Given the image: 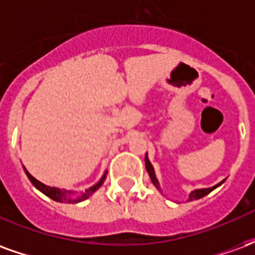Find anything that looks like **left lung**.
Instances as JSON below:
<instances>
[{
    "mask_svg": "<svg viewBox=\"0 0 255 255\" xmlns=\"http://www.w3.org/2000/svg\"><path fill=\"white\" fill-rule=\"evenodd\" d=\"M144 164H146V169H147V173H149L150 179H151V182L154 184L155 187L160 190L158 187V182H157V179H155V175H154V169H153V166L150 164L149 158H147V155H146V158H144ZM220 184H223V182L219 183L217 186H214V187H210V188H201V190H195V191H192L190 194V201H194V199H199V198L205 197V195H208L209 192H212L216 187H219Z\"/></svg>",
    "mask_w": 255,
    "mask_h": 255,
    "instance_id": "left-lung-1",
    "label": "left lung"
}]
</instances>
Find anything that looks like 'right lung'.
Here are the masks:
<instances>
[{
  "instance_id": "add662e5",
  "label": "right lung",
  "mask_w": 255,
  "mask_h": 255,
  "mask_svg": "<svg viewBox=\"0 0 255 255\" xmlns=\"http://www.w3.org/2000/svg\"><path fill=\"white\" fill-rule=\"evenodd\" d=\"M25 171V169H24ZM25 173H27V176H28V179H30V182L35 186L39 191H42L45 195H47L49 198H52V199H54V201H57V202H68V203H75V202H80V201H83V199H86V198H89L91 194L94 191H97L98 188L102 186V183H104V180H105L106 175H104L102 176V179H101L100 182L97 183L95 186H93V187L87 188L86 191L83 192V194H80L78 198H69L68 195L71 194V191H65V190H60V188H56V187H49V186H45L43 183L38 182L35 177L32 176V175H30L28 172L25 171Z\"/></svg>"
}]
</instances>
